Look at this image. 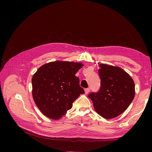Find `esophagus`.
Returning a JSON list of instances; mask_svg holds the SVG:
<instances>
[{"label":"esophagus","instance_id":"esophagus-1","mask_svg":"<svg viewBox=\"0 0 152 152\" xmlns=\"http://www.w3.org/2000/svg\"><path fill=\"white\" fill-rule=\"evenodd\" d=\"M84 91H85V94H87L90 92V89L89 88H86V89H84Z\"/></svg>","mask_w":152,"mask_h":152}]
</instances>
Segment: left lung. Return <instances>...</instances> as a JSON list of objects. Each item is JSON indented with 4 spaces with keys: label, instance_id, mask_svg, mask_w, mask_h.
Segmentation results:
<instances>
[{
    "label": "left lung",
    "instance_id": "1",
    "mask_svg": "<svg viewBox=\"0 0 152 152\" xmlns=\"http://www.w3.org/2000/svg\"><path fill=\"white\" fill-rule=\"evenodd\" d=\"M99 66L100 88L88 97L99 115L111 119L128 108L135 96V84L131 76L122 68L102 63Z\"/></svg>",
    "mask_w": 152,
    "mask_h": 152
}]
</instances>
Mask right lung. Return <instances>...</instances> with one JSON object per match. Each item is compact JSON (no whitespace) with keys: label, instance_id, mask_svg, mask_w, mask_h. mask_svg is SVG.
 I'll use <instances>...</instances> for the list:
<instances>
[{"label":"right lung","instance_id":"right-lung-1","mask_svg":"<svg viewBox=\"0 0 152 152\" xmlns=\"http://www.w3.org/2000/svg\"><path fill=\"white\" fill-rule=\"evenodd\" d=\"M82 63L55 61L44 64L32 77V94L36 105L47 117L58 119L72 108L84 91L75 76Z\"/></svg>","mask_w":152,"mask_h":152}]
</instances>
